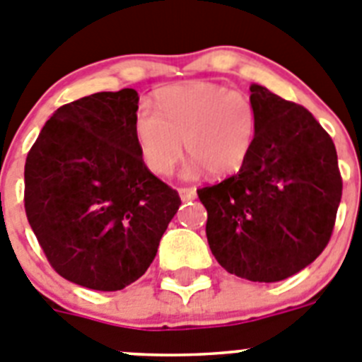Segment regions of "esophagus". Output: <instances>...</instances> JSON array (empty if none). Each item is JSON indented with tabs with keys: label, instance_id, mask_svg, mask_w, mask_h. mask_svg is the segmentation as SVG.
Here are the masks:
<instances>
[{
	"label": "esophagus",
	"instance_id": "esophagus-1",
	"mask_svg": "<svg viewBox=\"0 0 362 362\" xmlns=\"http://www.w3.org/2000/svg\"><path fill=\"white\" fill-rule=\"evenodd\" d=\"M178 193H180V198L184 202L194 200V197H197V191H194L193 187H180L178 189Z\"/></svg>",
	"mask_w": 362,
	"mask_h": 362
}]
</instances>
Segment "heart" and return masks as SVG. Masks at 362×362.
<instances>
[{"label": "heart", "mask_w": 362, "mask_h": 362, "mask_svg": "<svg viewBox=\"0 0 362 362\" xmlns=\"http://www.w3.org/2000/svg\"><path fill=\"white\" fill-rule=\"evenodd\" d=\"M133 132L144 164L155 175L171 173L185 144L194 158L189 173L204 168L213 177H227L249 158L258 112L249 95L221 84H178L157 92L155 112L148 106L136 110Z\"/></svg>", "instance_id": "b5f03b06"}]
</instances>
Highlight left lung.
Segmentation results:
<instances>
[{
    "label": "left lung",
    "mask_w": 362,
    "mask_h": 362,
    "mask_svg": "<svg viewBox=\"0 0 362 362\" xmlns=\"http://www.w3.org/2000/svg\"><path fill=\"white\" fill-rule=\"evenodd\" d=\"M258 132L240 171L200 187L211 252L227 272L274 283L328 245L343 194L334 141L301 104L250 86Z\"/></svg>",
    "instance_id": "1"
}]
</instances>
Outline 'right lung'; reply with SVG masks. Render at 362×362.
<instances>
[{
  "label": "right lung",
  "mask_w": 362,
  "mask_h": 362,
  "mask_svg": "<svg viewBox=\"0 0 362 362\" xmlns=\"http://www.w3.org/2000/svg\"><path fill=\"white\" fill-rule=\"evenodd\" d=\"M139 93L100 92L61 106L25 162V211L52 269L93 291L144 274L182 200L144 164Z\"/></svg>",
  "instance_id": "1"
}]
</instances>
